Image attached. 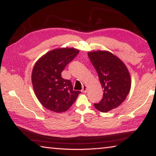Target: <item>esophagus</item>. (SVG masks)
<instances>
[{
    "label": "esophagus",
    "instance_id": "34e87169",
    "mask_svg": "<svg viewBox=\"0 0 156 156\" xmlns=\"http://www.w3.org/2000/svg\"><path fill=\"white\" fill-rule=\"evenodd\" d=\"M82 91H83V93H86V92H87V86H86V85H83V89H82Z\"/></svg>",
    "mask_w": 156,
    "mask_h": 156
}]
</instances>
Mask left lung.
Returning <instances> with one entry per match:
<instances>
[{
  "instance_id": "left-lung-1",
  "label": "left lung",
  "mask_w": 156,
  "mask_h": 156,
  "mask_svg": "<svg viewBox=\"0 0 156 156\" xmlns=\"http://www.w3.org/2000/svg\"><path fill=\"white\" fill-rule=\"evenodd\" d=\"M88 56L104 91L102 100L94 104V107L100 112L107 113L125 101L131 89L130 74L122 61L109 51L89 52Z\"/></svg>"
}]
</instances>
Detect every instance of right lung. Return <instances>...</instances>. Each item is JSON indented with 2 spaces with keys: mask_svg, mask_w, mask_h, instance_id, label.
<instances>
[{
  "mask_svg": "<svg viewBox=\"0 0 156 156\" xmlns=\"http://www.w3.org/2000/svg\"><path fill=\"white\" fill-rule=\"evenodd\" d=\"M79 51L73 48L56 49L47 53L34 65L31 81L36 96L43 107L60 113L69 109L81 92L74 91L71 80L61 73Z\"/></svg>",
  "mask_w": 156,
  "mask_h": 156,
  "instance_id": "add662e5",
  "label": "right lung"
}]
</instances>
